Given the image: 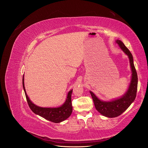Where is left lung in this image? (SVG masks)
<instances>
[{
  "instance_id": "left-lung-1",
  "label": "left lung",
  "mask_w": 148,
  "mask_h": 148,
  "mask_svg": "<svg viewBox=\"0 0 148 148\" xmlns=\"http://www.w3.org/2000/svg\"><path fill=\"white\" fill-rule=\"evenodd\" d=\"M115 42L118 44L125 54L128 56L130 64L132 73L130 83L129 84L127 91L122 97L110 101L100 100L92 91H89L96 110L102 115L109 118L118 117L128 108L135 99L138 87V75L134 65L132 53L120 40H116Z\"/></svg>"
}]
</instances>
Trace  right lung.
Returning <instances> with one entry per match:
<instances>
[{
	"label": "right lung",
	"mask_w": 148,
	"mask_h": 148,
	"mask_svg": "<svg viewBox=\"0 0 148 148\" xmlns=\"http://www.w3.org/2000/svg\"><path fill=\"white\" fill-rule=\"evenodd\" d=\"M23 87L25 96L29 108L34 114L53 123H60L68 119L72 113L71 105V93L73 89L67 94L66 99L63 104L58 107H39L31 102L26 92L24 84V75L23 77Z\"/></svg>",
	"instance_id": "obj_1"
}]
</instances>
